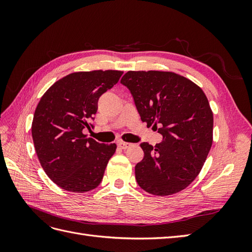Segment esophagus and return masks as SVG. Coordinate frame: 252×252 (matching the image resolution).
Here are the masks:
<instances>
[{"instance_id":"obj_1","label":"esophagus","mask_w":252,"mask_h":252,"mask_svg":"<svg viewBox=\"0 0 252 252\" xmlns=\"http://www.w3.org/2000/svg\"><path fill=\"white\" fill-rule=\"evenodd\" d=\"M118 146L121 148V149H127L131 146L130 143H126V142H119L118 143Z\"/></svg>"}]
</instances>
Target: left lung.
<instances>
[{"label":"left lung","instance_id":"8db88e82","mask_svg":"<svg viewBox=\"0 0 252 252\" xmlns=\"http://www.w3.org/2000/svg\"><path fill=\"white\" fill-rule=\"evenodd\" d=\"M121 83L130 90L142 122L163 135L156 146L141 143L136 182L154 195L180 192L200 173L211 148L213 113L207 96L171 71H128Z\"/></svg>","mask_w":252,"mask_h":252}]
</instances>
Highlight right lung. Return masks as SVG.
<instances>
[{"label":"right lung","instance_id":"right-lung-1","mask_svg":"<svg viewBox=\"0 0 252 252\" xmlns=\"http://www.w3.org/2000/svg\"><path fill=\"white\" fill-rule=\"evenodd\" d=\"M123 71H79L60 79L43 94L32 120V134L37 158L48 178L70 192L96 188L116 144H100L83 133L97 101L119 82Z\"/></svg>","mask_w":252,"mask_h":252}]
</instances>
